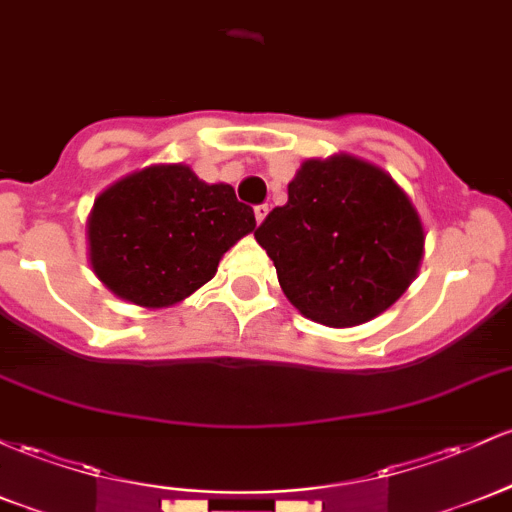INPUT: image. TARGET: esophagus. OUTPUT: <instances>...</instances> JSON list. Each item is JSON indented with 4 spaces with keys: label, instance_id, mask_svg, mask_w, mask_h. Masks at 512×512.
I'll list each match as a JSON object with an SVG mask.
<instances>
[{
    "label": "esophagus",
    "instance_id": "1",
    "mask_svg": "<svg viewBox=\"0 0 512 512\" xmlns=\"http://www.w3.org/2000/svg\"><path fill=\"white\" fill-rule=\"evenodd\" d=\"M267 213H269V206L267 204H260V206H255V218H257V223H262L267 218Z\"/></svg>",
    "mask_w": 512,
    "mask_h": 512
}]
</instances>
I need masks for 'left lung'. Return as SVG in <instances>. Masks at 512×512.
Listing matches in <instances>:
<instances>
[{"label":"left lung","instance_id":"obj_1","mask_svg":"<svg viewBox=\"0 0 512 512\" xmlns=\"http://www.w3.org/2000/svg\"><path fill=\"white\" fill-rule=\"evenodd\" d=\"M301 316L352 328L384 313L411 286L425 233L389 172L352 155L306 160L289 201L255 230Z\"/></svg>","mask_w":512,"mask_h":512}]
</instances>
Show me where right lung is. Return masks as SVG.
Here are the masks:
<instances>
[{
    "mask_svg": "<svg viewBox=\"0 0 512 512\" xmlns=\"http://www.w3.org/2000/svg\"><path fill=\"white\" fill-rule=\"evenodd\" d=\"M255 230V213L230 184H206L189 165H153L111 184L87 221L89 265L123 301L165 308L216 274Z\"/></svg>",
    "mask_w": 512,
    "mask_h": 512,
    "instance_id": "add662e5",
    "label": "right lung"
}]
</instances>
